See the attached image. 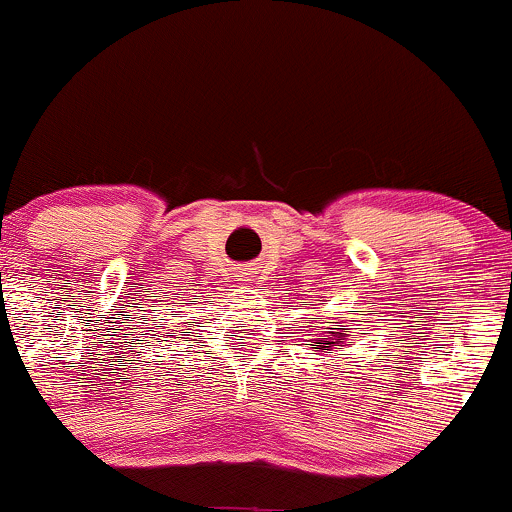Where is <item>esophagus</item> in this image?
<instances>
[{
    "label": "esophagus",
    "instance_id": "1",
    "mask_svg": "<svg viewBox=\"0 0 512 512\" xmlns=\"http://www.w3.org/2000/svg\"><path fill=\"white\" fill-rule=\"evenodd\" d=\"M234 278H237L239 282H246L251 278V268H239L237 270V275H234Z\"/></svg>",
    "mask_w": 512,
    "mask_h": 512
}]
</instances>
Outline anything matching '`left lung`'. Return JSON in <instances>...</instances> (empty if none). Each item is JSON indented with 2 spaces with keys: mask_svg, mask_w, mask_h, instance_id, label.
<instances>
[{
  "mask_svg": "<svg viewBox=\"0 0 512 512\" xmlns=\"http://www.w3.org/2000/svg\"><path fill=\"white\" fill-rule=\"evenodd\" d=\"M347 333H350V328H323L311 350L323 352V350H333V347L335 350H340L342 340H345Z\"/></svg>",
  "mask_w": 512,
  "mask_h": 512,
  "instance_id": "8db88e82",
  "label": "left lung"
}]
</instances>
